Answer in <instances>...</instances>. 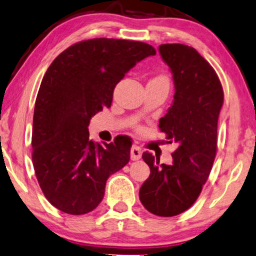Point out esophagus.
Here are the masks:
<instances>
[{
	"mask_svg": "<svg viewBox=\"0 0 256 256\" xmlns=\"http://www.w3.org/2000/svg\"><path fill=\"white\" fill-rule=\"evenodd\" d=\"M142 154H143V150H142V148L138 146V145H134V146L131 148V160H140Z\"/></svg>",
	"mask_w": 256,
	"mask_h": 256,
	"instance_id": "obj_1",
	"label": "esophagus"
}]
</instances>
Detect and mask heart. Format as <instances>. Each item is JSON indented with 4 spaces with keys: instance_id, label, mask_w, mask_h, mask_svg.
<instances>
[{
    "instance_id": "1",
    "label": "heart",
    "mask_w": 256,
    "mask_h": 256,
    "mask_svg": "<svg viewBox=\"0 0 256 256\" xmlns=\"http://www.w3.org/2000/svg\"><path fill=\"white\" fill-rule=\"evenodd\" d=\"M157 78H166V76H157Z\"/></svg>"
}]
</instances>
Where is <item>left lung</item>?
I'll return each mask as SVG.
<instances>
[{
    "label": "left lung",
    "instance_id": "8db88e82",
    "mask_svg": "<svg viewBox=\"0 0 256 256\" xmlns=\"http://www.w3.org/2000/svg\"><path fill=\"white\" fill-rule=\"evenodd\" d=\"M174 74V104L160 128L168 143H176L174 164H160L145 151L150 176L139 190L142 204L151 214L171 218L186 212L198 198L218 150V120L223 88L215 70L195 48L182 44L160 46Z\"/></svg>",
    "mask_w": 256,
    "mask_h": 256
}]
</instances>
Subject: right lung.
<instances>
[{
  "instance_id": "right-lung-1",
  "label": "right lung",
  "mask_w": 256,
  "mask_h": 256,
  "mask_svg": "<svg viewBox=\"0 0 256 256\" xmlns=\"http://www.w3.org/2000/svg\"><path fill=\"white\" fill-rule=\"evenodd\" d=\"M154 54L145 42L90 38L70 46L48 67L35 100L32 160L42 192L56 209L92 212L108 177L128 163V140L94 143L87 128L93 116L111 108L125 74Z\"/></svg>"
}]
</instances>
